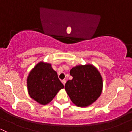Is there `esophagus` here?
Instances as JSON below:
<instances>
[{
    "label": "esophagus",
    "instance_id": "obj_1",
    "mask_svg": "<svg viewBox=\"0 0 132 132\" xmlns=\"http://www.w3.org/2000/svg\"><path fill=\"white\" fill-rule=\"evenodd\" d=\"M66 80L64 79V80H63V81H62V83H63V84H64V86L65 85V84H66Z\"/></svg>",
    "mask_w": 132,
    "mask_h": 132
}]
</instances>
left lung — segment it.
Segmentation results:
<instances>
[{
	"mask_svg": "<svg viewBox=\"0 0 132 132\" xmlns=\"http://www.w3.org/2000/svg\"><path fill=\"white\" fill-rule=\"evenodd\" d=\"M72 76L65 84V90L71 101L78 107H87L94 102L102 90V78L92 64L79 65L70 71Z\"/></svg>",
	"mask_w": 132,
	"mask_h": 132,
	"instance_id": "left-lung-1",
	"label": "left lung"
}]
</instances>
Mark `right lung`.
<instances>
[{
  "instance_id": "right-lung-1",
  "label": "right lung",
  "mask_w": 132,
  "mask_h": 132,
  "mask_svg": "<svg viewBox=\"0 0 132 132\" xmlns=\"http://www.w3.org/2000/svg\"><path fill=\"white\" fill-rule=\"evenodd\" d=\"M30 96L42 105H46L53 99L64 85L50 63L40 62L30 71L27 78Z\"/></svg>"
}]
</instances>
